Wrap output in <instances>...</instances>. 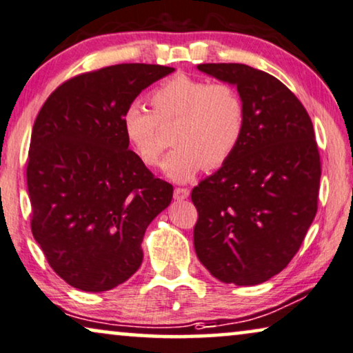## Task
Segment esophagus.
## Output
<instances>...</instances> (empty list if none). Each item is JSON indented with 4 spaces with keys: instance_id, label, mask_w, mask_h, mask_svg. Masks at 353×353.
<instances>
[{
    "instance_id": "obj_1",
    "label": "esophagus",
    "mask_w": 353,
    "mask_h": 353,
    "mask_svg": "<svg viewBox=\"0 0 353 353\" xmlns=\"http://www.w3.org/2000/svg\"><path fill=\"white\" fill-rule=\"evenodd\" d=\"M188 195H190V190L185 187H177L174 188V200L181 201V200H185V198H188Z\"/></svg>"
}]
</instances>
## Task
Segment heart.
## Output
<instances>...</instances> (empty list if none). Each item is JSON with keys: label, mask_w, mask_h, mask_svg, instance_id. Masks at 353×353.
Returning <instances> with one entry per match:
<instances>
[{"label": "heart", "mask_w": 353, "mask_h": 353, "mask_svg": "<svg viewBox=\"0 0 353 353\" xmlns=\"http://www.w3.org/2000/svg\"><path fill=\"white\" fill-rule=\"evenodd\" d=\"M150 102L153 110L139 102L126 108L123 132L143 165L158 166L170 143L163 126L176 125L177 147L163 163L172 181L188 182L205 165H224L241 141L246 107L232 84L176 75L153 89Z\"/></svg>", "instance_id": "1"}]
</instances>
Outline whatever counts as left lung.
I'll use <instances>...</instances> for the list:
<instances>
[{"label":"left lung","instance_id":"1","mask_svg":"<svg viewBox=\"0 0 353 353\" xmlns=\"http://www.w3.org/2000/svg\"><path fill=\"white\" fill-rule=\"evenodd\" d=\"M196 68L236 86L246 125L232 157L192 190L193 245L217 280L259 285L290 264L315 219L321 165L314 125L269 73L245 63Z\"/></svg>","mask_w":353,"mask_h":353}]
</instances>
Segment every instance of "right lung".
Returning a JSON list of instances; mask_svg holds the SVG:
<instances>
[{"instance_id": "1", "label": "right lung", "mask_w": 353, "mask_h": 353, "mask_svg": "<svg viewBox=\"0 0 353 353\" xmlns=\"http://www.w3.org/2000/svg\"><path fill=\"white\" fill-rule=\"evenodd\" d=\"M174 72L120 63L62 83L34 120L27 161L32 233L68 285L102 292L142 264L147 227L172 185L139 160L121 118L143 89Z\"/></svg>"}]
</instances>
